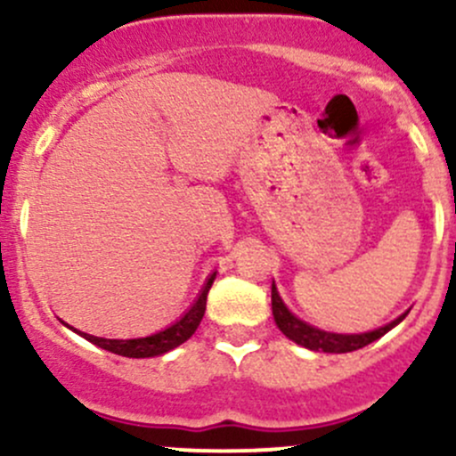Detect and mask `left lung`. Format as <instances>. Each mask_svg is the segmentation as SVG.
Instances as JSON below:
<instances>
[{
  "instance_id": "1",
  "label": "left lung",
  "mask_w": 456,
  "mask_h": 456,
  "mask_svg": "<svg viewBox=\"0 0 456 456\" xmlns=\"http://www.w3.org/2000/svg\"><path fill=\"white\" fill-rule=\"evenodd\" d=\"M271 309H273V320L278 324V329L287 335L289 339H293L300 346L311 348V351H324V353H351L357 348L369 346L370 342L379 339L381 335L388 333L393 326H397L399 322L406 317L403 314L397 320H393L390 324L381 326V329L370 330V333H353V335H342V333H326V330L315 329V326L306 324V322L297 320L291 311L287 309V305L280 297L275 282L271 284Z\"/></svg>"
}]
</instances>
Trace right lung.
<instances>
[{
	"label": "right lung",
	"mask_w": 456,
	"mask_h": 456,
	"mask_svg": "<svg viewBox=\"0 0 456 456\" xmlns=\"http://www.w3.org/2000/svg\"><path fill=\"white\" fill-rule=\"evenodd\" d=\"M216 273L207 280L205 289L199 296V300L194 302L190 311L172 324L169 329L160 330V333L150 335V338H141V339H105V338H94V335H87V333H79L84 335L86 339H90L92 344L96 346L105 348V351L114 353V355H123V357H156V355H163V353L172 351V348L181 346L183 342L194 335V330L199 329L202 315H205L207 309V293H209L211 284H214Z\"/></svg>",
	"instance_id": "1"
}]
</instances>
